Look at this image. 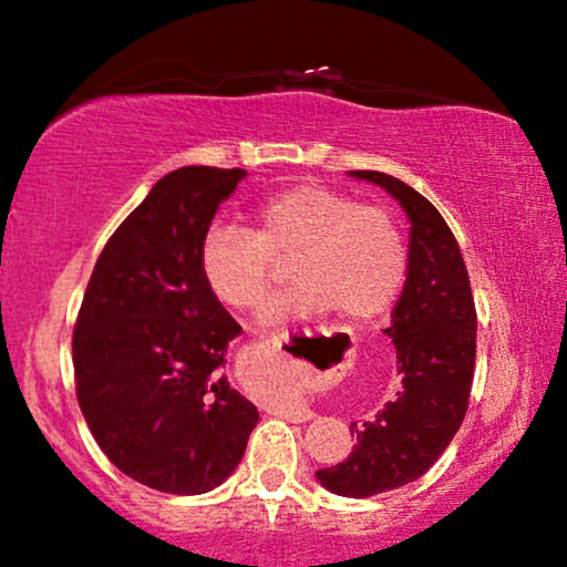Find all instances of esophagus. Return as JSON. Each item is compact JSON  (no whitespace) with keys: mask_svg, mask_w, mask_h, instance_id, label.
Segmentation results:
<instances>
[{"mask_svg":"<svg viewBox=\"0 0 567 567\" xmlns=\"http://www.w3.org/2000/svg\"><path fill=\"white\" fill-rule=\"evenodd\" d=\"M284 343H286V336H270L266 340H260L258 346H255V351H266L268 355H284ZM268 413H274L278 417H286V421H293V423H305L309 417H315V410L307 408V405H299V402H274V405H268Z\"/></svg>","mask_w":567,"mask_h":567,"instance_id":"34e87169","label":"esophagus"}]
</instances>
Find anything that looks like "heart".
<instances>
[{
    "label": "heart",
    "instance_id": "heart-1",
    "mask_svg": "<svg viewBox=\"0 0 567 567\" xmlns=\"http://www.w3.org/2000/svg\"><path fill=\"white\" fill-rule=\"evenodd\" d=\"M286 262L297 286L270 301L262 315L268 324L322 309L367 324L400 297L408 276L405 231L386 206L359 204L330 185L299 183L260 198L252 229L216 221L198 245L206 289L235 312H252ZM299 386V377L289 374L268 382L266 392L284 398Z\"/></svg>",
    "mask_w": 567,
    "mask_h": 567
}]
</instances>
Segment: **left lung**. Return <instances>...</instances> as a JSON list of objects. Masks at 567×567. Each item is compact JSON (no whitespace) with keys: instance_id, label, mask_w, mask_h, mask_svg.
<instances>
[{"instance_id":"left-lung-1","label":"left lung","mask_w":567,"mask_h":567,"mask_svg":"<svg viewBox=\"0 0 567 567\" xmlns=\"http://www.w3.org/2000/svg\"><path fill=\"white\" fill-rule=\"evenodd\" d=\"M351 175L382 185L413 224L408 281L384 330L398 348L402 386L374 421L351 425V456L317 470L328 491L371 498L425 475L460 431L475 377L477 312L460 245L436 206L386 173Z\"/></svg>"}]
</instances>
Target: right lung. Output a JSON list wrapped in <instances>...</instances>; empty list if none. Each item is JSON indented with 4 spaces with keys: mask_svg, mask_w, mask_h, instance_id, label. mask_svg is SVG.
<instances>
[{
    "mask_svg": "<svg viewBox=\"0 0 567 567\" xmlns=\"http://www.w3.org/2000/svg\"><path fill=\"white\" fill-rule=\"evenodd\" d=\"M245 175L190 165L162 177L105 243L76 315L84 421L123 475L162 493L221 485L258 423L221 371L243 328L198 268L200 237Z\"/></svg>",
    "mask_w": 567,
    "mask_h": 567,
    "instance_id": "obj_1",
    "label": "right lung"
}]
</instances>
